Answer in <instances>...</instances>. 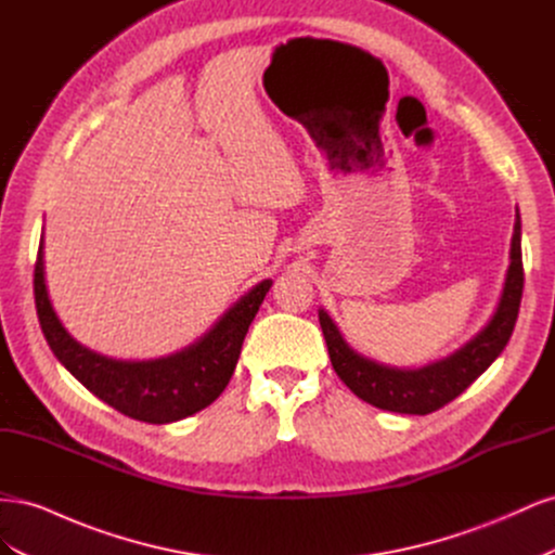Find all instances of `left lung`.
Wrapping results in <instances>:
<instances>
[{"label": "left lung", "mask_w": 555, "mask_h": 555, "mask_svg": "<svg viewBox=\"0 0 555 555\" xmlns=\"http://www.w3.org/2000/svg\"><path fill=\"white\" fill-rule=\"evenodd\" d=\"M520 296H524V261H520V215L516 208L509 268L498 306L483 328L449 357L422 367L386 365L359 354L324 308L319 310V324L324 331L333 371L351 393L379 410L430 414L461 396L502 354L512 338Z\"/></svg>", "instance_id": "8db88e82"}]
</instances>
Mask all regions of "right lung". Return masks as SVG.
Segmentation results:
<instances>
[{
  "label": "right lung",
  "mask_w": 555,
  "mask_h": 555,
  "mask_svg": "<svg viewBox=\"0 0 555 555\" xmlns=\"http://www.w3.org/2000/svg\"><path fill=\"white\" fill-rule=\"evenodd\" d=\"M273 280H261L241 296L198 340L169 357L122 361L96 354L64 328L46 287L43 236L35 266L39 324L57 361L106 405L145 424H173L220 398L236 371L251 319Z\"/></svg>",
  "instance_id": "add662e5"
}]
</instances>
